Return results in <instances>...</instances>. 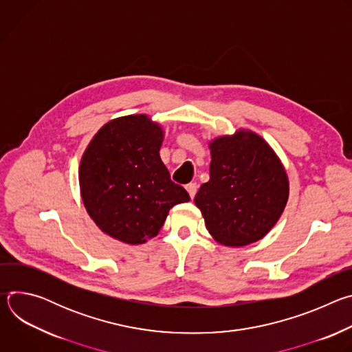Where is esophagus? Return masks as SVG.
<instances>
[{
  "label": "esophagus",
  "instance_id": "esophagus-1",
  "mask_svg": "<svg viewBox=\"0 0 352 352\" xmlns=\"http://www.w3.org/2000/svg\"><path fill=\"white\" fill-rule=\"evenodd\" d=\"M186 190H188V193H189L190 199H193V197H195V195H196V190H197V185H196L195 182L188 184V185H186Z\"/></svg>",
  "mask_w": 352,
  "mask_h": 352
}]
</instances>
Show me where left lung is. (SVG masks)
<instances>
[{"label":"left lung","instance_id":"obj_1","mask_svg":"<svg viewBox=\"0 0 352 352\" xmlns=\"http://www.w3.org/2000/svg\"><path fill=\"white\" fill-rule=\"evenodd\" d=\"M210 179L193 202L210 235L238 248L262 239L281 217L289 195L287 171L256 132L239 128L209 142Z\"/></svg>","mask_w":352,"mask_h":352}]
</instances>
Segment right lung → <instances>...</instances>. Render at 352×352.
I'll list each match as a JSON object with an SVG mask.
<instances>
[{
    "mask_svg": "<svg viewBox=\"0 0 352 352\" xmlns=\"http://www.w3.org/2000/svg\"><path fill=\"white\" fill-rule=\"evenodd\" d=\"M164 129L146 114L118 117L97 131L79 164L85 209L104 234L140 245L156 236L168 212L189 200L160 159Z\"/></svg>",
    "mask_w": 352,
    "mask_h": 352,
    "instance_id": "add662e5",
    "label": "right lung"
}]
</instances>
